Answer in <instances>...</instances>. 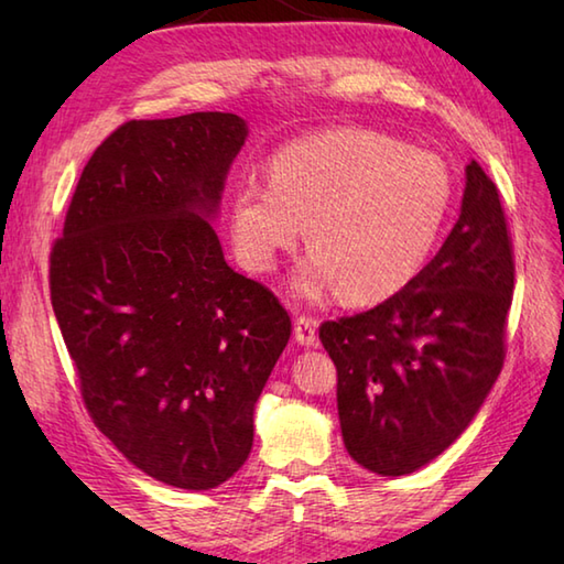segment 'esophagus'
<instances>
[{
    "label": "esophagus",
    "mask_w": 564,
    "mask_h": 564,
    "mask_svg": "<svg viewBox=\"0 0 564 564\" xmlns=\"http://www.w3.org/2000/svg\"><path fill=\"white\" fill-rule=\"evenodd\" d=\"M295 339L303 346L317 344V319L313 315H301L295 319Z\"/></svg>",
    "instance_id": "1"
}]
</instances>
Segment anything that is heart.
<instances>
[{
  "label": "heart",
  "mask_w": 564,
  "mask_h": 564,
  "mask_svg": "<svg viewBox=\"0 0 564 564\" xmlns=\"http://www.w3.org/2000/svg\"><path fill=\"white\" fill-rule=\"evenodd\" d=\"M269 182L239 184L232 239L251 271H271L305 235L313 245L295 289H339L349 303L398 293L424 267L451 208V174L436 154L366 128H339L273 154Z\"/></svg>",
  "instance_id": "heart-1"
}]
</instances>
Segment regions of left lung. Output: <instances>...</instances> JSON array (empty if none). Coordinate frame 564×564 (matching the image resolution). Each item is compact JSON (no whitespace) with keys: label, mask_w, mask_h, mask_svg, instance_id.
Here are the masks:
<instances>
[{"label":"left lung","mask_w":564,"mask_h":564,"mask_svg":"<svg viewBox=\"0 0 564 564\" xmlns=\"http://www.w3.org/2000/svg\"><path fill=\"white\" fill-rule=\"evenodd\" d=\"M511 291L505 208L473 160L438 254L386 303L319 327L337 366L344 446L358 465L410 475L463 434L505 366Z\"/></svg>","instance_id":"1"}]
</instances>
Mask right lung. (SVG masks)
<instances>
[{
  "instance_id": "add662e5",
  "label": "right lung",
  "mask_w": 564,
  "mask_h": 564,
  "mask_svg": "<svg viewBox=\"0 0 564 564\" xmlns=\"http://www.w3.org/2000/svg\"><path fill=\"white\" fill-rule=\"evenodd\" d=\"M247 133L220 111L116 128L51 251L84 406L130 463L178 489H213L245 465L291 339L279 297L227 267L208 223Z\"/></svg>"
}]
</instances>
